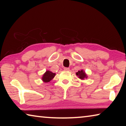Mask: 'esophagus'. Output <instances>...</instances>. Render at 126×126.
I'll use <instances>...</instances> for the list:
<instances>
[{
  "instance_id": "34e87169",
  "label": "esophagus",
  "mask_w": 126,
  "mask_h": 126,
  "mask_svg": "<svg viewBox=\"0 0 126 126\" xmlns=\"http://www.w3.org/2000/svg\"><path fill=\"white\" fill-rule=\"evenodd\" d=\"M64 71H69V68L65 67V68H64Z\"/></svg>"
}]
</instances>
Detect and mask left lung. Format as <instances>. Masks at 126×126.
I'll return each instance as SVG.
<instances>
[{"label":"left lung","instance_id":"left-lung-1","mask_svg":"<svg viewBox=\"0 0 126 126\" xmlns=\"http://www.w3.org/2000/svg\"><path fill=\"white\" fill-rule=\"evenodd\" d=\"M76 75L80 79H84L85 78H87V74L85 73V72L83 70H80V71H78V72L76 73Z\"/></svg>","mask_w":126,"mask_h":126}]
</instances>
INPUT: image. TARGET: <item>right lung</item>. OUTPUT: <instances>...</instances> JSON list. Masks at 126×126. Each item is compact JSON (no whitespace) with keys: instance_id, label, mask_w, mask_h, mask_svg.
Wrapping results in <instances>:
<instances>
[{"instance_id":"obj_1","label":"right lung","mask_w":126,"mask_h":126,"mask_svg":"<svg viewBox=\"0 0 126 126\" xmlns=\"http://www.w3.org/2000/svg\"><path fill=\"white\" fill-rule=\"evenodd\" d=\"M55 76V73H53L50 71H47L42 77V80L45 83H48L50 82L51 80H52V79Z\"/></svg>"}]
</instances>
